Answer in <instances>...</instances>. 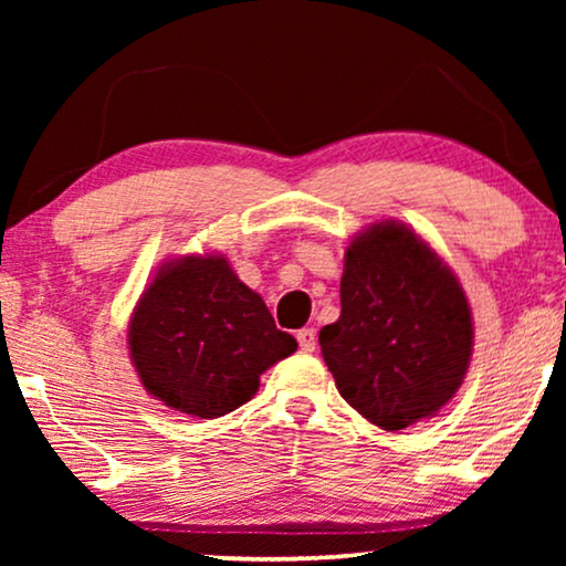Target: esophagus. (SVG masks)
I'll return each mask as SVG.
<instances>
[{"label":"esophagus","instance_id":"1","mask_svg":"<svg viewBox=\"0 0 566 566\" xmlns=\"http://www.w3.org/2000/svg\"><path fill=\"white\" fill-rule=\"evenodd\" d=\"M296 339H298V347H301V350H304V353H314V350H316V332H314L312 327L298 329Z\"/></svg>","mask_w":566,"mask_h":566}]
</instances>
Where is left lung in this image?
Listing matches in <instances>:
<instances>
[{"instance_id":"8db88e82","label":"left lung","mask_w":566,"mask_h":566,"mask_svg":"<svg viewBox=\"0 0 566 566\" xmlns=\"http://www.w3.org/2000/svg\"><path fill=\"white\" fill-rule=\"evenodd\" d=\"M339 319L319 332L337 391L381 430L436 417L463 384L474 322L459 277L399 221L345 250Z\"/></svg>"}]
</instances>
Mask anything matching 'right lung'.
<instances>
[{"mask_svg": "<svg viewBox=\"0 0 566 566\" xmlns=\"http://www.w3.org/2000/svg\"><path fill=\"white\" fill-rule=\"evenodd\" d=\"M296 347L223 254L161 265L128 322L130 363L144 389L200 420L247 405L260 376Z\"/></svg>", "mask_w": 566, "mask_h": 566, "instance_id": "obj_1", "label": "right lung"}]
</instances>
